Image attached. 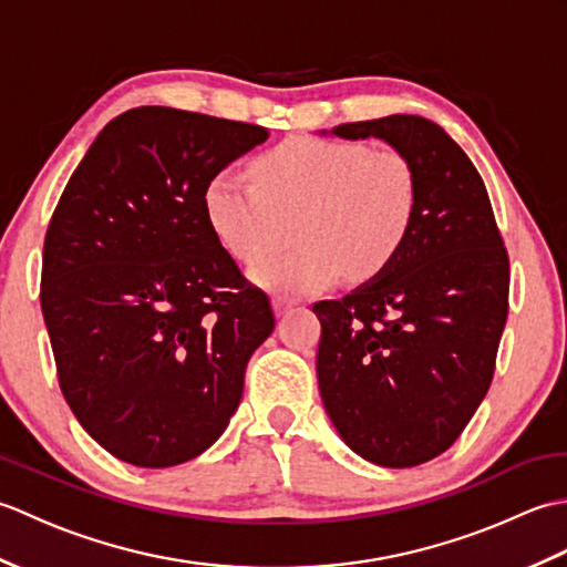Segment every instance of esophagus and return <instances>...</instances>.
<instances>
[{"label": "esophagus", "mask_w": 567, "mask_h": 567, "mask_svg": "<svg viewBox=\"0 0 567 567\" xmlns=\"http://www.w3.org/2000/svg\"><path fill=\"white\" fill-rule=\"evenodd\" d=\"M272 309H275V315H277V317H285L287 311L292 309V302H287V299H280V297H277V299H272Z\"/></svg>", "instance_id": "34e87169"}]
</instances>
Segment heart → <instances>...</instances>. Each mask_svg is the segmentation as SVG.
<instances>
[{"instance_id":"obj_1","label":"heart","mask_w":567,"mask_h":567,"mask_svg":"<svg viewBox=\"0 0 567 567\" xmlns=\"http://www.w3.org/2000/svg\"><path fill=\"white\" fill-rule=\"evenodd\" d=\"M419 207L412 161L358 141L292 136L252 163V183L219 171L204 187V214L219 244L244 265L295 248L252 270L265 290L302 297L348 275H380L402 250Z\"/></svg>"}]
</instances>
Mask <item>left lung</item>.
<instances>
[{"mask_svg":"<svg viewBox=\"0 0 567 567\" xmlns=\"http://www.w3.org/2000/svg\"><path fill=\"white\" fill-rule=\"evenodd\" d=\"M412 161L419 207L402 250L321 321V402L348 449L382 467H414L451 449L485 400L507 323L509 258L483 177L424 116L341 124Z\"/></svg>","mask_w":567,"mask_h":567,"instance_id":"8db88e82","label":"left lung"}]
</instances>
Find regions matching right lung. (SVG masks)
Here are the masks:
<instances>
[{
    "mask_svg": "<svg viewBox=\"0 0 567 567\" xmlns=\"http://www.w3.org/2000/svg\"><path fill=\"white\" fill-rule=\"evenodd\" d=\"M262 126L138 106L112 118L53 212L41 309L58 382L118 461L171 467L221 436L275 329L204 214V187Z\"/></svg>",
    "mask_w": 567,
    "mask_h": 567,
    "instance_id": "1",
    "label": "right lung"
}]
</instances>
